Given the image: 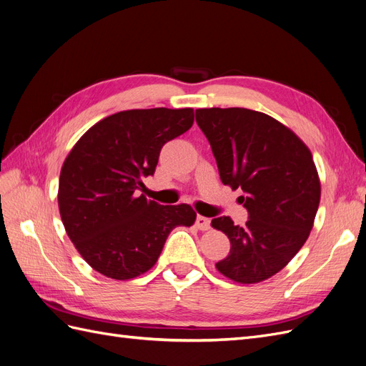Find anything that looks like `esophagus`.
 <instances>
[{
	"mask_svg": "<svg viewBox=\"0 0 366 366\" xmlns=\"http://www.w3.org/2000/svg\"><path fill=\"white\" fill-rule=\"evenodd\" d=\"M195 226L200 229V230H207L210 227V219L206 218V217L198 215L197 219H195Z\"/></svg>",
	"mask_w": 366,
	"mask_h": 366,
	"instance_id": "esophagus-1",
	"label": "esophagus"
}]
</instances>
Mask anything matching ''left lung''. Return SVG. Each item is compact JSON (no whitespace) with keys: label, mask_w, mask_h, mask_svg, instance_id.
<instances>
[{"label":"left lung","mask_w":366,"mask_h":366,"mask_svg":"<svg viewBox=\"0 0 366 366\" xmlns=\"http://www.w3.org/2000/svg\"><path fill=\"white\" fill-rule=\"evenodd\" d=\"M207 137L219 179L249 212L244 226L217 217L230 252L215 265L226 278L254 284L282 270L301 250L313 227L320 183L312 152L292 129L247 108L195 109Z\"/></svg>","instance_id":"obj_1"}]
</instances>
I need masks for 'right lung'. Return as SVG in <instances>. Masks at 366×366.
I'll return each instance as SVG.
<instances>
[{
	"instance_id": "add662e5",
	"label": "right lung",
	"mask_w": 366,
	"mask_h": 366,
	"mask_svg": "<svg viewBox=\"0 0 366 366\" xmlns=\"http://www.w3.org/2000/svg\"><path fill=\"white\" fill-rule=\"evenodd\" d=\"M194 124V109H128L97 122L65 159L58 204L69 238L92 267L125 281L157 262L177 226H192L189 204L162 206L139 195L166 142Z\"/></svg>"
}]
</instances>
